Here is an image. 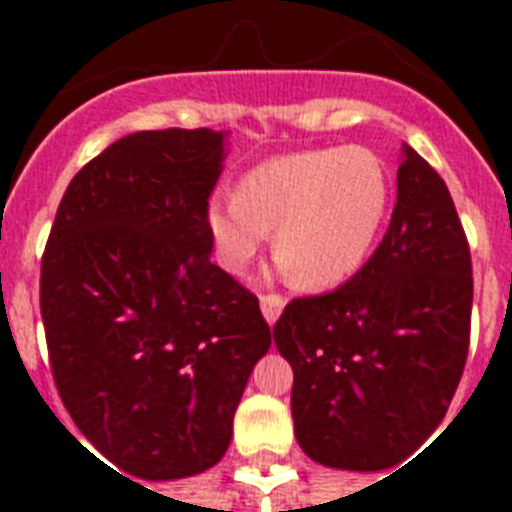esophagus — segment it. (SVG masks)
<instances>
[{
  "label": "esophagus",
  "mask_w": 512,
  "mask_h": 512,
  "mask_svg": "<svg viewBox=\"0 0 512 512\" xmlns=\"http://www.w3.org/2000/svg\"><path fill=\"white\" fill-rule=\"evenodd\" d=\"M284 305H287V300L281 295H260V311H263L268 324H276V319L284 311Z\"/></svg>",
  "instance_id": "1"
}]
</instances>
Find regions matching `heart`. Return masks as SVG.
I'll return each mask as SVG.
<instances>
[{
    "mask_svg": "<svg viewBox=\"0 0 512 512\" xmlns=\"http://www.w3.org/2000/svg\"><path fill=\"white\" fill-rule=\"evenodd\" d=\"M388 164L366 146L295 151L257 164L239 191L204 212L225 271L241 273L273 233V255L303 289L337 287L361 271L390 212Z\"/></svg>",
    "mask_w": 512,
    "mask_h": 512,
    "instance_id": "heart-1",
    "label": "heart"
}]
</instances>
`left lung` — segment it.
Segmentation results:
<instances>
[{"label": "left lung", "mask_w": 512, "mask_h": 512, "mask_svg": "<svg viewBox=\"0 0 512 512\" xmlns=\"http://www.w3.org/2000/svg\"><path fill=\"white\" fill-rule=\"evenodd\" d=\"M473 265L449 188L404 146L393 217L364 268L273 327L295 436L340 470L393 468L441 425L468 361Z\"/></svg>", "instance_id": "1"}]
</instances>
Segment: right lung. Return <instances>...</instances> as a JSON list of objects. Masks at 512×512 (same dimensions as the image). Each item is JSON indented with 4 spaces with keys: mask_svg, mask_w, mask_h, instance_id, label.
Here are the masks:
<instances>
[{
    "mask_svg": "<svg viewBox=\"0 0 512 512\" xmlns=\"http://www.w3.org/2000/svg\"><path fill=\"white\" fill-rule=\"evenodd\" d=\"M223 132L116 140L68 183L42 255L52 377L82 436L130 476H196L225 454L273 332L209 260Z\"/></svg>",
    "mask_w": 512,
    "mask_h": 512,
    "instance_id": "add662e5",
    "label": "right lung"
}]
</instances>
